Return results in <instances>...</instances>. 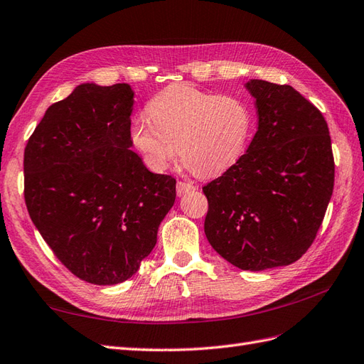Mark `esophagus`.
<instances>
[{
  "label": "esophagus",
  "instance_id": "esophagus-1",
  "mask_svg": "<svg viewBox=\"0 0 364 364\" xmlns=\"http://www.w3.org/2000/svg\"><path fill=\"white\" fill-rule=\"evenodd\" d=\"M196 189V186H193L192 183H188V181H178L176 183V195L181 196L184 193H189V192H193Z\"/></svg>",
  "mask_w": 364,
  "mask_h": 364
}]
</instances>
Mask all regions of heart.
I'll return each mask as SVG.
<instances>
[{
    "label": "heart",
    "instance_id": "obj_1",
    "mask_svg": "<svg viewBox=\"0 0 364 364\" xmlns=\"http://www.w3.org/2000/svg\"><path fill=\"white\" fill-rule=\"evenodd\" d=\"M146 112L149 119L131 123L129 137L149 168L168 169L178 152L193 173L207 178L240 161L255 127L253 109L242 97L220 96L186 84L157 92Z\"/></svg>",
    "mask_w": 364,
    "mask_h": 364
}]
</instances>
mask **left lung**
Wrapping results in <instances>:
<instances>
[{
    "instance_id": "1",
    "label": "left lung",
    "mask_w": 364,
    "mask_h": 364,
    "mask_svg": "<svg viewBox=\"0 0 364 364\" xmlns=\"http://www.w3.org/2000/svg\"><path fill=\"white\" fill-rule=\"evenodd\" d=\"M257 131L235 166L205 184L204 232L227 262L250 272L296 262L314 242L334 189L321 112L289 85L252 79Z\"/></svg>"
}]
</instances>
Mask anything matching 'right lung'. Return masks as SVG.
<instances>
[{"instance_id": "right-lung-1", "label": "right lung", "mask_w": 364, "mask_h": 364, "mask_svg": "<svg viewBox=\"0 0 364 364\" xmlns=\"http://www.w3.org/2000/svg\"><path fill=\"white\" fill-rule=\"evenodd\" d=\"M134 91L82 84L51 105L24 151L30 218L70 272L95 285L137 273L175 203V178L131 151Z\"/></svg>"}]
</instances>
